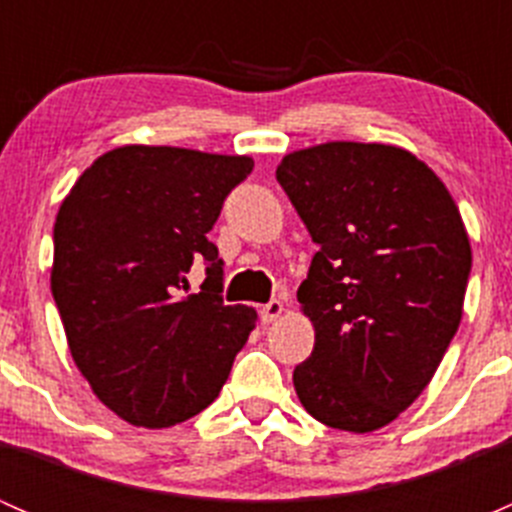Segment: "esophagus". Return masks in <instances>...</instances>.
I'll return each instance as SVG.
<instances>
[{
  "label": "esophagus",
  "mask_w": 512,
  "mask_h": 512,
  "mask_svg": "<svg viewBox=\"0 0 512 512\" xmlns=\"http://www.w3.org/2000/svg\"><path fill=\"white\" fill-rule=\"evenodd\" d=\"M282 312H285V304H282L280 299H272V302L262 304L260 319H262V322H265V324H272L277 317H280Z\"/></svg>",
  "instance_id": "1"
}]
</instances>
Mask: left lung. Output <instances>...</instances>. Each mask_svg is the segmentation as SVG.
<instances>
[{
	"instance_id": "1",
	"label": "left lung",
	"mask_w": 512,
	"mask_h": 512,
	"mask_svg": "<svg viewBox=\"0 0 512 512\" xmlns=\"http://www.w3.org/2000/svg\"><path fill=\"white\" fill-rule=\"evenodd\" d=\"M277 183L319 247L297 289L314 349L294 389L317 421L376 431L414 404L458 332L466 225L438 175L384 143L294 151Z\"/></svg>"
}]
</instances>
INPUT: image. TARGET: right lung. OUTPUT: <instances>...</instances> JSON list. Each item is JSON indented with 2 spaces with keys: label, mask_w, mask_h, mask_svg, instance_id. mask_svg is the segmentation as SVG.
<instances>
[{
  "label": "right lung",
  "mask_w": 512,
  "mask_h": 512,
  "mask_svg": "<svg viewBox=\"0 0 512 512\" xmlns=\"http://www.w3.org/2000/svg\"><path fill=\"white\" fill-rule=\"evenodd\" d=\"M252 158L123 146L84 170L54 223L51 294L71 356L108 409L168 428L218 399L257 312L223 302V260L208 240ZM205 261L198 295L187 288Z\"/></svg>",
  "instance_id": "1"
}]
</instances>
